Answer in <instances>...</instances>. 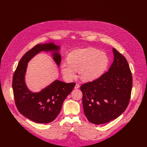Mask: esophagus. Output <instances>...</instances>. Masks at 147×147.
Wrapping results in <instances>:
<instances>
[{"label": "esophagus", "instance_id": "1", "mask_svg": "<svg viewBox=\"0 0 147 147\" xmlns=\"http://www.w3.org/2000/svg\"><path fill=\"white\" fill-rule=\"evenodd\" d=\"M79 87H80V85L78 84H76L75 87H74V88L75 89H78Z\"/></svg>", "mask_w": 147, "mask_h": 147}]
</instances>
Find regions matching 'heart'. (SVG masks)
I'll use <instances>...</instances> for the list:
<instances>
[{
    "mask_svg": "<svg viewBox=\"0 0 147 147\" xmlns=\"http://www.w3.org/2000/svg\"><path fill=\"white\" fill-rule=\"evenodd\" d=\"M68 61L62 62L60 66L66 79L73 80L76 76V71L80 70L81 78L89 81L103 74L108 66L109 58L105 52L88 48L71 52L68 56Z\"/></svg>",
    "mask_w": 147,
    "mask_h": 147,
    "instance_id": "b5f03b06",
    "label": "heart"
}]
</instances>
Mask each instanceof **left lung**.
Here are the masks:
<instances>
[{
  "label": "left lung",
  "instance_id": "1",
  "mask_svg": "<svg viewBox=\"0 0 147 147\" xmlns=\"http://www.w3.org/2000/svg\"><path fill=\"white\" fill-rule=\"evenodd\" d=\"M113 53L114 60L108 71L80 87L84 111L93 124H105L118 117L130 99L133 78L129 63L116 49Z\"/></svg>",
  "mask_w": 147,
  "mask_h": 147
}]
</instances>
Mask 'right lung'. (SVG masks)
Here are the masks:
<instances>
[{
	"mask_svg": "<svg viewBox=\"0 0 147 147\" xmlns=\"http://www.w3.org/2000/svg\"><path fill=\"white\" fill-rule=\"evenodd\" d=\"M60 47L54 43L38 44L28 51L20 60L13 74L12 87L18 111L27 119L38 123H48L59 115L63 101L76 86L55 80L38 92H31L27 87L25 76L28 63L42 51L51 52L53 59L60 66Z\"/></svg>",
	"mask_w": 147,
	"mask_h": 147,
	"instance_id": "right-lung-1",
	"label": "right lung"
}]
</instances>
